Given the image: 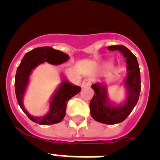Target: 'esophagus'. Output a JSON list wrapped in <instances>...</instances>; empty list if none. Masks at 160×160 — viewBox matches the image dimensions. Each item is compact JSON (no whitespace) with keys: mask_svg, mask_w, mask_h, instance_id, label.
Instances as JSON below:
<instances>
[{"mask_svg":"<svg viewBox=\"0 0 160 160\" xmlns=\"http://www.w3.org/2000/svg\"><path fill=\"white\" fill-rule=\"evenodd\" d=\"M91 78H85V79H84L83 82H82V88H88V87L91 85Z\"/></svg>","mask_w":160,"mask_h":160,"instance_id":"34e87169","label":"esophagus"}]
</instances>
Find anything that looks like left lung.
<instances>
[{
  "label": "left lung",
  "instance_id": "left-lung-1",
  "mask_svg": "<svg viewBox=\"0 0 160 160\" xmlns=\"http://www.w3.org/2000/svg\"><path fill=\"white\" fill-rule=\"evenodd\" d=\"M109 50H118L125 58L127 77L124 86L127 89L125 102L116 105L110 101L107 96V86L102 83H95L92 88L95 91L90 102V113L95 121L106 124H116L124 121L132 113L137 104L141 91L140 69L137 58L126 47L122 45L110 46Z\"/></svg>",
  "mask_w": 160,
  "mask_h": 160
}]
</instances>
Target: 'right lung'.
Listing matches in <instances>:
<instances>
[{
    "mask_svg": "<svg viewBox=\"0 0 160 160\" xmlns=\"http://www.w3.org/2000/svg\"><path fill=\"white\" fill-rule=\"evenodd\" d=\"M68 59V55L60 50H54L50 47H42L35 48L26 53L22 60L15 75V95L18 105L33 122L41 125H50L61 122L65 116L68 101L80 92L81 88L64 78L52 96L48 113L42 117L32 116L28 113L23 105V98L32 71L44 62L58 65L66 62Z\"/></svg>",
    "mask_w": 160,
    "mask_h": 160,
    "instance_id": "add662e5",
    "label": "right lung"
}]
</instances>
